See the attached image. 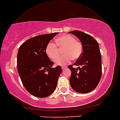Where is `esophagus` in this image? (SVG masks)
Instances as JSON below:
<instances>
[{
    "label": "esophagus",
    "mask_w": 120,
    "mask_h": 120,
    "mask_svg": "<svg viewBox=\"0 0 120 120\" xmlns=\"http://www.w3.org/2000/svg\"><path fill=\"white\" fill-rule=\"evenodd\" d=\"M61 68H62V69L64 70L65 68H66V67H65V66H63V67H61Z\"/></svg>",
    "instance_id": "obj_1"
}]
</instances>
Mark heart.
I'll use <instances>...</instances> for the list:
<instances>
[{"instance_id": "obj_1", "label": "heart", "mask_w": 120, "mask_h": 120, "mask_svg": "<svg viewBox=\"0 0 120 120\" xmlns=\"http://www.w3.org/2000/svg\"><path fill=\"white\" fill-rule=\"evenodd\" d=\"M56 42L57 45L53 42H49L46 49V54L53 60L58 56L60 49H64V56L55 60L56 65H64L68 64L71 59L76 60L80 57L82 52V45L74 37L69 34H64L56 38Z\"/></svg>"}]
</instances>
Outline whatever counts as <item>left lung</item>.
<instances>
[{"mask_svg": "<svg viewBox=\"0 0 120 120\" xmlns=\"http://www.w3.org/2000/svg\"><path fill=\"white\" fill-rule=\"evenodd\" d=\"M80 40L83 51L74 65H69L71 71L69 82L72 89L79 93L86 94L94 90L99 83L102 74L101 57L99 43L93 37L81 31H69Z\"/></svg>", "mask_w": 120, "mask_h": 120, "instance_id": "left-lung-1", "label": "left lung"}]
</instances>
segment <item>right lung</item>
<instances>
[{
    "mask_svg": "<svg viewBox=\"0 0 120 120\" xmlns=\"http://www.w3.org/2000/svg\"><path fill=\"white\" fill-rule=\"evenodd\" d=\"M59 33L39 35L27 39L19 48L17 71L27 91L38 98L47 97L55 90L61 67L52 68L53 62L46 54L49 41Z\"/></svg>",
    "mask_w": 120,
    "mask_h": 120,
    "instance_id": "1",
    "label": "right lung"
}]
</instances>
